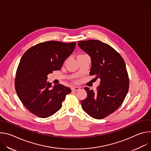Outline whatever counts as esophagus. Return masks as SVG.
<instances>
[{"instance_id": "1", "label": "esophagus", "mask_w": 151, "mask_h": 151, "mask_svg": "<svg viewBox=\"0 0 151 151\" xmlns=\"http://www.w3.org/2000/svg\"><path fill=\"white\" fill-rule=\"evenodd\" d=\"M79 90V88L78 87H72V90L73 91H77Z\"/></svg>"}]
</instances>
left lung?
Listing matches in <instances>:
<instances>
[{
  "label": "left lung",
  "mask_w": 151,
  "mask_h": 151,
  "mask_svg": "<svg viewBox=\"0 0 151 151\" xmlns=\"http://www.w3.org/2000/svg\"><path fill=\"white\" fill-rule=\"evenodd\" d=\"M79 48L91 60L90 75L100 78L96 91L84 89L87 97L81 101L82 109L95 119H103L118 109L129 88V79L122 57L110 45L98 40L78 41Z\"/></svg>",
  "instance_id": "1"
}]
</instances>
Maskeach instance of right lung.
<instances>
[{
    "instance_id": "1",
    "label": "right lung",
    "mask_w": 151,
    "mask_h": 151,
    "mask_svg": "<svg viewBox=\"0 0 151 151\" xmlns=\"http://www.w3.org/2000/svg\"><path fill=\"white\" fill-rule=\"evenodd\" d=\"M75 45V42H45L31 47L21 57L15 79V90L21 101L33 114L44 118L52 115L71 93L70 88L61 84L52 87L47 81V76L60 70Z\"/></svg>"
}]
</instances>
